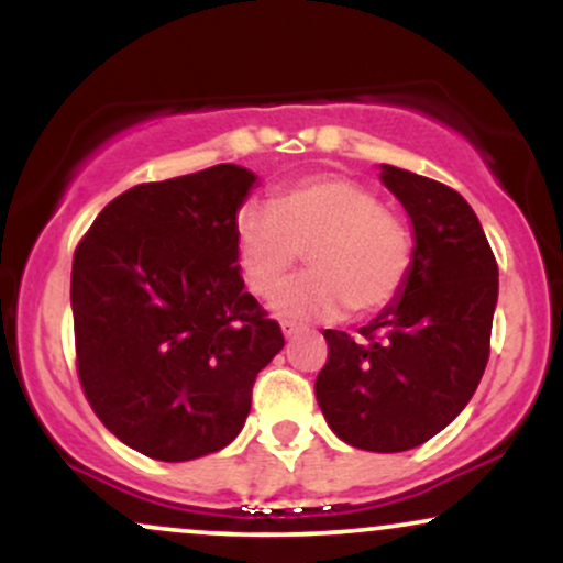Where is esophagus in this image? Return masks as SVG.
<instances>
[{"mask_svg":"<svg viewBox=\"0 0 563 563\" xmlns=\"http://www.w3.org/2000/svg\"><path fill=\"white\" fill-rule=\"evenodd\" d=\"M296 333H301V325H296V322H283V335H286V339H294Z\"/></svg>","mask_w":563,"mask_h":563,"instance_id":"1","label":"esophagus"}]
</instances>
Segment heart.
<instances>
[{
    "instance_id": "1",
    "label": "heart",
    "mask_w": 563,
    "mask_h": 563,
    "mask_svg": "<svg viewBox=\"0 0 563 563\" xmlns=\"http://www.w3.org/2000/svg\"><path fill=\"white\" fill-rule=\"evenodd\" d=\"M303 254L312 273L283 288L275 312L290 320L376 318L397 303L416 267V241L376 190L318 174L275 192L273 209L243 206L235 256L251 294L273 296Z\"/></svg>"
}]
</instances>
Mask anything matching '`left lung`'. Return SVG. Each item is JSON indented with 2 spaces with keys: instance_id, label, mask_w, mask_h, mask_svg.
Masks as SVG:
<instances>
[{
  "instance_id": "obj_1",
  "label": "left lung",
  "mask_w": 563,
  "mask_h": 563,
  "mask_svg": "<svg viewBox=\"0 0 563 563\" xmlns=\"http://www.w3.org/2000/svg\"><path fill=\"white\" fill-rule=\"evenodd\" d=\"M380 179L416 230V267L397 303L354 341L322 331L328 360L314 380L335 437L371 452L429 442L468 405L489 360L497 262L461 192L397 166Z\"/></svg>"
}]
</instances>
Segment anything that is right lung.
I'll list each match as a JSON object with an SVG mask.
<instances>
[{
  "mask_svg": "<svg viewBox=\"0 0 563 563\" xmlns=\"http://www.w3.org/2000/svg\"><path fill=\"white\" fill-rule=\"evenodd\" d=\"M235 164L129 187L97 214L70 273L76 373L102 426L147 457L228 448L280 325L243 290Z\"/></svg>",
  "mask_w": 563,
  "mask_h": 563,
  "instance_id": "1",
  "label": "right lung"
}]
</instances>
